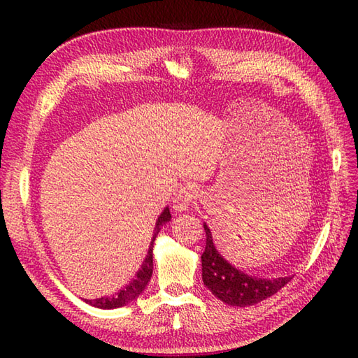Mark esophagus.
I'll list each match as a JSON object with an SVG mask.
<instances>
[{
  "label": "esophagus",
  "mask_w": 358,
  "mask_h": 358,
  "mask_svg": "<svg viewBox=\"0 0 358 358\" xmlns=\"http://www.w3.org/2000/svg\"><path fill=\"white\" fill-rule=\"evenodd\" d=\"M196 196H199V192H196V189L194 186L191 185L183 186L178 191V194L175 195V199L172 201V209L175 212L187 210V208L196 200Z\"/></svg>",
  "instance_id": "1"
}]
</instances>
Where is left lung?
<instances>
[{"label":"left lung","mask_w":358,"mask_h":358,"mask_svg":"<svg viewBox=\"0 0 358 358\" xmlns=\"http://www.w3.org/2000/svg\"><path fill=\"white\" fill-rule=\"evenodd\" d=\"M206 232V248L201 254V278L209 291L217 299L229 306H252L277 294L291 277L257 278L237 269L232 263L220 254L214 237L206 223H203Z\"/></svg>","instance_id":"1"}]
</instances>
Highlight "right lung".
<instances>
[{
    "mask_svg": "<svg viewBox=\"0 0 358 358\" xmlns=\"http://www.w3.org/2000/svg\"><path fill=\"white\" fill-rule=\"evenodd\" d=\"M171 210L169 208H164V210L162 212V215L158 217L155 227H154V235H152L150 245H149V250L146 254V258L143 260L141 268L138 269V272L135 273V277L129 281V283L120 289V291L115 295L110 296H101V299H95V300H85L87 305L100 308V309H117L121 306H126L127 303H131L132 300H135L144 289H146L148 283L150 281L152 277V271H154V262H152V250H154V241L157 238V235L162 229V226L166 224L167 222H171Z\"/></svg>",
    "mask_w": 358,
    "mask_h": 358,
    "instance_id": "obj_1",
    "label": "right lung"
}]
</instances>
